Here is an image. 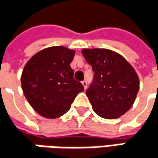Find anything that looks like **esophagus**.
<instances>
[{"instance_id": "1", "label": "esophagus", "mask_w": 158, "mask_h": 158, "mask_svg": "<svg viewBox=\"0 0 158 158\" xmlns=\"http://www.w3.org/2000/svg\"><path fill=\"white\" fill-rule=\"evenodd\" d=\"M81 83H82V85H83L84 89H87V81H86V80H83V81H81Z\"/></svg>"}]
</instances>
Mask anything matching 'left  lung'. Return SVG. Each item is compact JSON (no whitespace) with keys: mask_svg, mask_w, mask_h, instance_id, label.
<instances>
[{"mask_svg":"<svg viewBox=\"0 0 158 158\" xmlns=\"http://www.w3.org/2000/svg\"><path fill=\"white\" fill-rule=\"evenodd\" d=\"M94 77L86 91L92 109L105 119H117L134 104L139 90L135 69L120 54L104 48L82 49Z\"/></svg>","mask_w":158,"mask_h":158,"instance_id":"left-lung-1","label":"left lung"}]
</instances>
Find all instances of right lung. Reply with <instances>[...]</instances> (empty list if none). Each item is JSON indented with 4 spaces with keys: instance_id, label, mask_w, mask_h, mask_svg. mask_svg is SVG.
Instances as JSON below:
<instances>
[{
    "instance_id": "1",
    "label": "right lung",
    "mask_w": 158,
    "mask_h": 158,
    "mask_svg": "<svg viewBox=\"0 0 158 158\" xmlns=\"http://www.w3.org/2000/svg\"><path fill=\"white\" fill-rule=\"evenodd\" d=\"M75 51L65 47H52L33 56L23 68L21 83L23 94L41 116L55 119L70 109L71 103L84 90L73 78L70 68Z\"/></svg>"
}]
</instances>
